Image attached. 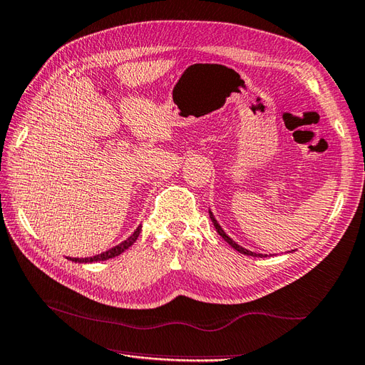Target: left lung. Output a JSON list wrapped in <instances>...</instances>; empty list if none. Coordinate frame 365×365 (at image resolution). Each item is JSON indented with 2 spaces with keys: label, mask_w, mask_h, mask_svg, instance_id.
I'll list each match as a JSON object with an SVG mask.
<instances>
[{
  "label": "left lung",
  "mask_w": 365,
  "mask_h": 365,
  "mask_svg": "<svg viewBox=\"0 0 365 365\" xmlns=\"http://www.w3.org/2000/svg\"><path fill=\"white\" fill-rule=\"evenodd\" d=\"M210 217H211V221H213V224H215L216 232H217L219 235H221V236H222V240H224V241H227L228 244H230L235 250H238L240 253H244V255H247V257H259V258H262V257H267V255H262V253H255V252H250V250H247V249L241 247L240 244H236V242L230 238V236H228V235L222 230V227L217 224V221L215 219V216H213V213H211V211H210Z\"/></svg>",
  "instance_id": "obj_1"
}]
</instances>
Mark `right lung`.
I'll use <instances>...</instances> for the list:
<instances>
[{"mask_svg": "<svg viewBox=\"0 0 365 365\" xmlns=\"http://www.w3.org/2000/svg\"><path fill=\"white\" fill-rule=\"evenodd\" d=\"M140 232H141V225H138L137 230H135L133 235H130L129 238H127L125 241H123L121 244L115 245V247H112V249L107 250V252L99 253V255L88 257V258H70V259L74 261V262H95V261H106V259H108V258H115V257H118V255H121V253H123L124 250L129 249L130 245L138 240Z\"/></svg>", "mask_w": 365, "mask_h": 365, "instance_id": "add662e5", "label": "right lung"}]
</instances>
